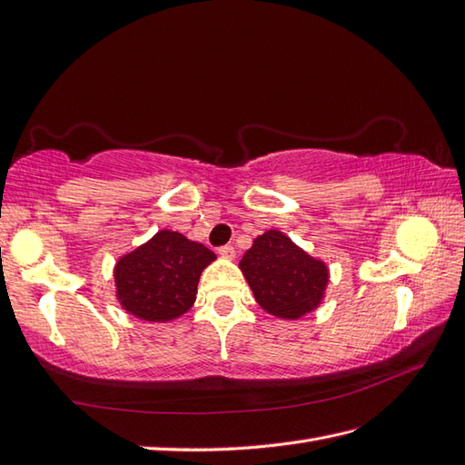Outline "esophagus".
<instances>
[{"label":"esophagus","mask_w":465,"mask_h":465,"mask_svg":"<svg viewBox=\"0 0 465 465\" xmlns=\"http://www.w3.org/2000/svg\"><path fill=\"white\" fill-rule=\"evenodd\" d=\"M220 255L223 259H233L235 257V250H233L232 245H223V247H220Z\"/></svg>","instance_id":"obj_1"}]
</instances>
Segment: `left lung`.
I'll use <instances>...</instances> for the list:
<instances>
[{"instance_id": "8db88e82", "label": "left lung", "mask_w": 465, "mask_h": 465, "mask_svg": "<svg viewBox=\"0 0 465 465\" xmlns=\"http://www.w3.org/2000/svg\"><path fill=\"white\" fill-rule=\"evenodd\" d=\"M240 269L259 307L285 321L319 309L331 275L322 259L312 257L279 230L257 235Z\"/></svg>"}]
</instances>
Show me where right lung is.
<instances>
[{
    "mask_svg": "<svg viewBox=\"0 0 465 465\" xmlns=\"http://www.w3.org/2000/svg\"><path fill=\"white\" fill-rule=\"evenodd\" d=\"M212 262L215 253L206 245L180 232L160 230L116 259L114 297L140 321L170 322L192 309L200 275Z\"/></svg>",
    "mask_w": 465,
    "mask_h": 465,
    "instance_id": "obj_1",
    "label": "right lung"
}]
</instances>
